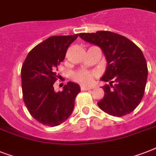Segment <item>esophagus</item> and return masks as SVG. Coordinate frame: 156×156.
Here are the masks:
<instances>
[{
    "mask_svg": "<svg viewBox=\"0 0 156 156\" xmlns=\"http://www.w3.org/2000/svg\"><path fill=\"white\" fill-rule=\"evenodd\" d=\"M90 89H92V87H84V86H82L81 87V90H90Z\"/></svg>",
    "mask_w": 156,
    "mask_h": 156,
    "instance_id": "1",
    "label": "esophagus"
}]
</instances>
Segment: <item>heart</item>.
I'll use <instances>...</instances> for the list:
<instances>
[{
	"label": "heart",
	"instance_id": "heart-1",
	"mask_svg": "<svg viewBox=\"0 0 156 156\" xmlns=\"http://www.w3.org/2000/svg\"><path fill=\"white\" fill-rule=\"evenodd\" d=\"M96 76V72L95 71L87 70V69H78V70L74 71L71 78L74 82L79 83L81 85L88 86L91 84L93 82V79Z\"/></svg>",
	"mask_w": 156,
	"mask_h": 156
}]
</instances>
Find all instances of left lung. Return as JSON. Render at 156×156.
<instances>
[{
    "instance_id": "left-lung-1",
    "label": "left lung",
    "mask_w": 156,
    "mask_h": 156,
    "mask_svg": "<svg viewBox=\"0 0 156 156\" xmlns=\"http://www.w3.org/2000/svg\"><path fill=\"white\" fill-rule=\"evenodd\" d=\"M79 36L99 46L108 61L101 80L110 82V85L102 87L104 96L98 106L111 116L120 117L130 113L140 104L147 79L143 52L131 40L111 31L80 33Z\"/></svg>"
}]
</instances>
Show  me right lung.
Segmentation results:
<instances>
[{"mask_svg":"<svg viewBox=\"0 0 156 156\" xmlns=\"http://www.w3.org/2000/svg\"><path fill=\"white\" fill-rule=\"evenodd\" d=\"M78 35L51 36L31 49L23 62L22 90L23 101L33 118L48 126H56L70 116L80 87L69 82L62 91L55 92L56 70L64 61L69 46Z\"/></svg>","mask_w":156,"mask_h":156,"instance_id":"add662e5","label":"right lung"}]
</instances>
